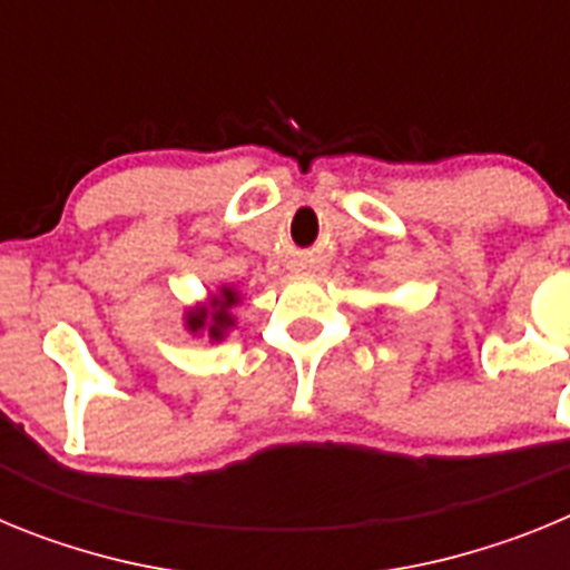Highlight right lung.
<instances>
[{
	"label": "right lung",
	"instance_id": "obj_1",
	"mask_svg": "<svg viewBox=\"0 0 570 570\" xmlns=\"http://www.w3.org/2000/svg\"><path fill=\"white\" fill-rule=\"evenodd\" d=\"M239 291L234 285H219L208 302L190 305L185 311V331L190 336H208L210 342H223L236 328L234 308L239 305Z\"/></svg>",
	"mask_w": 570,
	"mask_h": 570
}]
</instances>
